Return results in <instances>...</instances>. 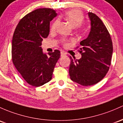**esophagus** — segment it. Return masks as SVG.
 Listing matches in <instances>:
<instances>
[{
	"label": "esophagus",
	"mask_w": 123,
	"mask_h": 123,
	"mask_svg": "<svg viewBox=\"0 0 123 123\" xmlns=\"http://www.w3.org/2000/svg\"><path fill=\"white\" fill-rule=\"evenodd\" d=\"M64 56H66V54L64 53V52H63V51H62V52H61V57H63Z\"/></svg>",
	"instance_id": "1"
}]
</instances>
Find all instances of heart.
Wrapping results in <instances>:
<instances>
[{"label": "heart", "mask_w": 123, "mask_h": 123, "mask_svg": "<svg viewBox=\"0 0 123 123\" xmlns=\"http://www.w3.org/2000/svg\"><path fill=\"white\" fill-rule=\"evenodd\" d=\"M64 18L69 23L72 27H76L79 30H84L86 28V24L83 22L84 19V15L81 11L79 10H70L67 11L64 15ZM59 21L56 20L51 27V30H55L57 26ZM62 43L64 44H66L67 40L66 39H63L62 40Z\"/></svg>", "instance_id": "1"}]
</instances>
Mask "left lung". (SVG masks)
<instances>
[{
  "label": "left lung",
  "instance_id": "left-lung-1",
  "mask_svg": "<svg viewBox=\"0 0 123 123\" xmlns=\"http://www.w3.org/2000/svg\"><path fill=\"white\" fill-rule=\"evenodd\" d=\"M88 14L92 27L87 38L80 43L81 47L79 51L81 58L77 60L70 56V77L84 86L97 84L105 77L111 65L113 50L110 35L102 20L93 13Z\"/></svg>",
  "mask_w": 123,
  "mask_h": 123
}]
</instances>
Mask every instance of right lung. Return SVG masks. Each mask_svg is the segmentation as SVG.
Wrapping results in <instances>:
<instances>
[{
  "label": "right lung",
  "instance_id": "obj_1",
  "mask_svg": "<svg viewBox=\"0 0 123 123\" xmlns=\"http://www.w3.org/2000/svg\"><path fill=\"white\" fill-rule=\"evenodd\" d=\"M56 15L52 9H36L25 16L14 31L13 63L25 81L32 86H41L50 81L60 57L59 50L46 55L41 47L43 39L49 34L50 22Z\"/></svg>",
  "mask_w": 123,
  "mask_h": 123
}]
</instances>
